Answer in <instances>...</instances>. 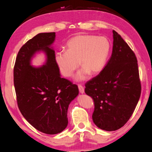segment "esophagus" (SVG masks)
<instances>
[{
  "label": "esophagus",
  "mask_w": 152,
  "mask_h": 152,
  "mask_svg": "<svg viewBox=\"0 0 152 152\" xmlns=\"http://www.w3.org/2000/svg\"><path fill=\"white\" fill-rule=\"evenodd\" d=\"M78 89H79V91L80 93H84V88H83V87L81 84H78Z\"/></svg>",
  "instance_id": "1"
}]
</instances>
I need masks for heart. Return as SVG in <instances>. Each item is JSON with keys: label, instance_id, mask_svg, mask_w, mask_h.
<instances>
[{"label": "heart", "instance_id": "1", "mask_svg": "<svg viewBox=\"0 0 152 152\" xmlns=\"http://www.w3.org/2000/svg\"><path fill=\"white\" fill-rule=\"evenodd\" d=\"M110 50L107 38L95 35H78L66 44V51L56 53L55 60L65 77H70L80 65L83 69L76 75L78 80H85L90 73L99 74L104 67Z\"/></svg>", "mask_w": 152, "mask_h": 152}]
</instances>
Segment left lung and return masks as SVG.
Returning a JSON list of instances; mask_svg holds the SVG:
<instances>
[{"instance_id":"1","label":"left lung","mask_w":152,"mask_h":152,"mask_svg":"<svg viewBox=\"0 0 152 152\" xmlns=\"http://www.w3.org/2000/svg\"><path fill=\"white\" fill-rule=\"evenodd\" d=\"M113 38L112 53L106 66L85 84V93L94 102L93 122L107 131L118 130L128 121L141 94L137 57L115 31Z\"/></svg>"}]
</instances>
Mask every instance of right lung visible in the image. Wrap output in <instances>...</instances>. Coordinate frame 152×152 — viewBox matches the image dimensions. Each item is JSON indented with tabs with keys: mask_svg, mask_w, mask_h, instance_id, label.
<instances>
[{
	"mask_svg": "<svg viewBox=\"0 0 152 152\" xmlns=\"http://www.w3.org/2000/svg\"><path fill=\"white\" fill-rule=\"evenodd\" d=\"M56 33H39L23 46L16 57L14 83L18 108L23 116L42 133L55 134L68 125L67 110L70 102L78 95L77 85L61 78L50 46ZM43 50L47 56L45 66L30 65L34 53Z\"/></svg>",
	"mask_w": 152,
	"mask_h": 152,
	"instance_id": "add662e5",
	"label": "right lung"
}]
</instances>
